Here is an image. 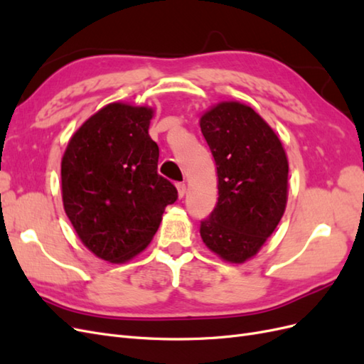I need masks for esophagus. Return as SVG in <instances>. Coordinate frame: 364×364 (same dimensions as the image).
I'll use <instances>...</instances> for the list:
<instances>
[{"instance_id": "obj_1", "label": "esophagus", "mask_w": 364, "mask_h": 364, "mask_svg": "<svg viewBox=\"0 0 364 364\" xmlns=\"http://www.w3.org/2000/svg\"><path fill=\"white\" fill-rule=\"evenodd\" d=\"M176 188H178V196L181 197V199H182V197L185 196V191H186V186H185V183H176Z\"/></svg>"}]
</instances>
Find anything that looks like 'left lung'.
<instances>
[{
    "label": "left lung",
    "mask_w": 364,
    "mask_h": 364,
    "mask_svg": "<svg viewBox=\"0 0 364 364\" xmlns=\"http://www.w3.org/2000/svg\"><path fill=\"white\" fill-rule=\"evenodd\" d=\"M200 129L218 178V200L200 222V237L215 255L241 264L257 255L284 215L287 155L273 129L243 103L215 105Z\"/></svg>",
    "instance_id": "obj_1"
}]
</instances>
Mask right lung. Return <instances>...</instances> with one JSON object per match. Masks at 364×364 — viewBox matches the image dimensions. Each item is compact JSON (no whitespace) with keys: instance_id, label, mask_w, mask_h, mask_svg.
<instances>
[{"instance_id":"obj_1","label":"right lung","mask_w":364,"mask_h":364,"mask_svg":"<svg viewBox=\"0 0 364 364\" xmlns=\"http://www.w3.org/2000/svg\"><path fill=\"white\" fill-rule=\"evenodd\" d=\"M151 118V107L111 103L77 129L63 153L65 213L82 243L107 262L144 250L165 206L178 199L174 185L158 174Z\"/></svg>"}]
</instances>
